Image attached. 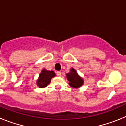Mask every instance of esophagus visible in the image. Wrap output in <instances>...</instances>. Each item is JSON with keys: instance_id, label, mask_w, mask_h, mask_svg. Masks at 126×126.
<instances>
[{"instance_id": "1", "label": "esophagus", "mask_w": 126, "mask_h": 126, "mask_svg": "<svg viewBox=\"0 0 126 126\" xmlns=\"http://www.w3.org/2000/svg\"><path fill=\"white\" fill-rule=\"evenodd\" d=\"M57 75L58 76H61V72H60V71H57Z\"/></svg>"}]
</instances>
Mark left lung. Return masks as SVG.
Masks as SVG:
<instances>
[{"mask_svg":"<svg viewBox=\"0 0 126 126\" xmlns=\"http://www.w3.org/2000/svg\"><path fill=\"white\" fill-rule=\"evenodd\" d=\"M66 78L69 81V84L73 88H79L84 84L83 79L78 74L75 69L72 68L66 74Z\"/></svg>","mask_w":126,"mask_h":126,"instance_id":"1","label":"left lung"}]
</instances>
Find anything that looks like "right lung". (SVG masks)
Listing matches in <instances>:
<instances>
[{"label": "right lung", "mask_w": 126, "mask_h": 126, "mask_svg": "<svg viewBox=\"0 0 126 126\" xmlns=\"http://www.w3.org/2000/svg\"><path fill=\"white\" fill-rule=\"evenodd\" d=\"M55 76V73L53 71H48L45 69H43L36 81V85L40 88H43L47 86L51 82L52 78Z\"/></svg>", "instance_id": "obj_1"}]
</instances>
